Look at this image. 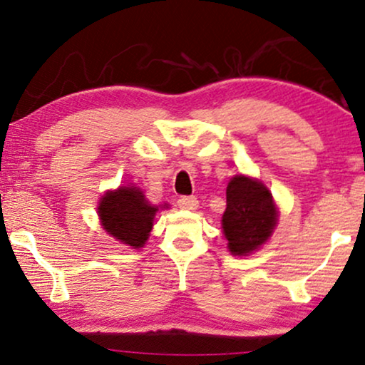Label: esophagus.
Segmentation results:
<instances>
[{
	"mask_svg": "<svg viewBox=\"0 0 365 365\" xmlns=\"http://www.w3.org/2000/svg\"><path fill=\"white\" fill-rule=\"evenodd\" d=\"M177 205L182 210H197L198 208V200H197V197H180V198H178Z\"/></svg>",
	"mask_w": 365,
	"mask_h": 365,
	"instance_id": "34e87169",
	"label": "esophagus"
}]
</instances>
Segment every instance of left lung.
<instances>
[{
    "label": "left lung",
    "mask_w": 365,
    "mask_h": 365,
    "mask_svg": "<svg viewBox=\"0 0 365 365\" xmlns=\"http://www.w3.org/2000/svg\"><path fill=\"white\" fill-rule=\"evenodd\" d=\"M278 222V208L264 183L236 175L227 187V210L222 217L223 235L235 256H246L264 245Z\"/></svg>",
    "instance_id": "1"
}]
</instances>
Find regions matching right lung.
Returning <instances> with one entry per match:
<instances>
[{
    "mask_svg": "<svg viewBox=\"0 0 365 365\" xmlns=\"http://www.w3.org/2000/svg\"><path fill=\"white\" fill-rule=\"evenodd\" d=\"M162 208H168L167 203ZM99 212L102 228L120 243L142 248L153 227L158 207L150 205L137 187H119L101 198Z\"/></svg>",
    "mask_w": 365,
    "mask_h": 365,
    "instance_id": "1",
    "label": "right lung"
}]
</instances>
